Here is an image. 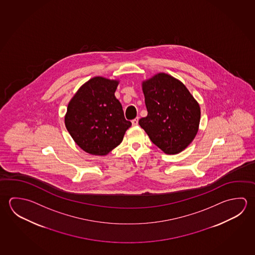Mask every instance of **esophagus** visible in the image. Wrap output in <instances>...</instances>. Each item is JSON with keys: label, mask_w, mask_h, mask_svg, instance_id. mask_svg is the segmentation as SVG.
<instances>
[{"label": "esophagus", "mask_w": 255, "mask_h": 255, "mask_svg": "<svg viewBox=\"0 0 255 255\" xmlns=\"http://www.w3.org/2000/svg\"><path fill=\"white\" fill-rule=\"evenodd\" d=\"M131 124H132V126H138V118L137 117V118H135V119H133L132 121H131Z\"/></svg>", "instance_id": "esophagus-1"}]
</instances>
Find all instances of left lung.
<instances>
[{
  "instance_id": "1",
  "label": "left lung",
  "mask_w": 255,
  "mask_h": 255,
  "mask_svg": "<svg viewBox=\"0 0 255 255\" xmlns=\"http://www.w3.org/2000/svg\"><path fill=\"white\" fill-rule=\"evenodd\" d=\"M147 116L138 125L162 151L178 154L195 138L201 108L183 82L165 72L142 81Z\"/></svg>"
}]
</instances>
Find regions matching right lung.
Masks as SVG:
<instances>
[{"label": "right lung", "mask_w": 255, "mask_h": 255, "mask_svg": "<svg viewBox=\"0 0 255 255\" xmlns=\"http://www.w3.org/2000/svg\"><path fill=\"white\" fill-rule=\"evenodd\" d=\"M118 84L117 80L94 77L81 86L68 104L66 129L89 154L108 155L123 141L131 126L115 96Z\"/></svg>", "instance_id": "1"}]
</instances>
